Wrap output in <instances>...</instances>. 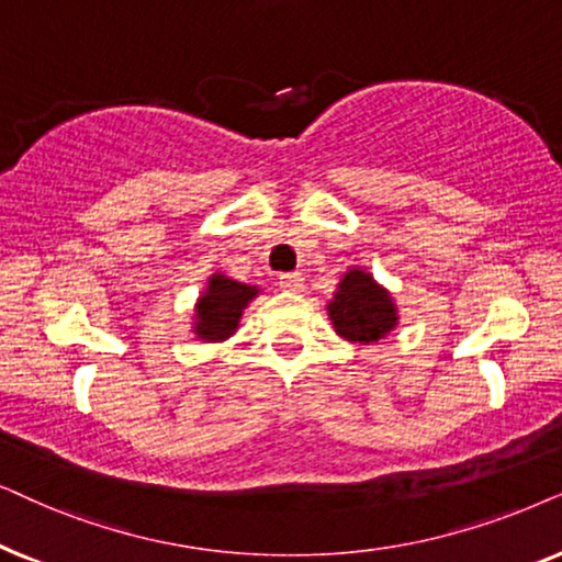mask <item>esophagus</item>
<instances>
[{
  "instance_id": "1",
  "label": "esophagus",
  "mask_w": 562,
  "mask_h": 562,
  "mask_svg": "<svg viewBox=\"0 0 562 562\" xmlns=\"http://www.w3.org/2000/svg\"><path fill=\"white\" fill-rule=\"evenodd\" d=\"M303 282H305V277H303L301 272H285V274H280V288H282V290H290V293H301Z\"/></svg>"
}]
</instances>
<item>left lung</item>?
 <instances>
[{"label": "left lung", "mask_w": 562, "mask_h": 562, "mask_svg": "<svg viewBox=\"0 0 562 562\" xmlns=\"http://www.w3.org/2000/svg\"><path fill=\"white\" fill-rule=\"evenodd\" d=\"M328 318L336 334L349 341L372 344L385 339L398 324V311L383 290L362 269H349L339 282L334 301L328 303Z\"/></svg>", "instance_id": "8db88e82"}]
</instances>
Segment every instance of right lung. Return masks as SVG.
I'll use <instances>...</instances> for the list:
<instances>
[{
	"label": "right lung",
	"mask_w": 562,
	"mask_h": 562,
	"mask_svg": "<svg viewBox=\"0 0 562 562\" xmlns=\"http://www.w3.org/2000/svg\"><path fill=\"white\" fill-rule=\"evenodd\" d=\"M257 295V288L228 280L226 274H213L207 290L194 308V334L205 341H223L236 331L246 303Z\"/></svg>",
	"instance_id": "obj_1"
}]
</instances>
